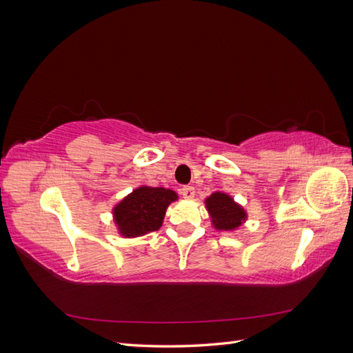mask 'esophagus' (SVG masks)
Instances as JSON below:
<instances>
[{
	"instance_id": "esophagus-1",
	"label": "esophagus",
	"mask_w": 353,
	"mask_h": 353,
	"mask_svg": "<svg viewBox=\"0 0 353 353\" xmlns=\"http://www.w3.org/2000/svg\"><path fill=\"white\" fill-rule=\"evenodd\" d=\"M180 194L183 195V199H188V200L194 199V195H195V190H194V186H183L182 190H180Z\"/></svg>"
}]
</instances>
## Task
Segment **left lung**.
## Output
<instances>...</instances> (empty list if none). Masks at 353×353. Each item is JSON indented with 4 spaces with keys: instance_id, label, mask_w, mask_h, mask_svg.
Returning <instances> with one entry per match:
<instances>
[{
    "instance_id": "obj_1",
    "label": "left lung",
    "mask_w": 353,
    "mask_h": 353,
    "mask_svg": "<svg viewBox=\"0 0 353 353\" xmlns=\"http://www.w3.org/2000/svg\"><path fill=\"white\" fill-rule=\"evenodd\" d=\"M206 208L212 216V223L218 230H236L247 218V214L239 204H236L230 195L223 192L212 194L206 200Z\"/></svg>"
}]
</instances>
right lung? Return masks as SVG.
Masks as SVG:
<instances>
[{"mask_svg":"<svg viewBox=\"0 0 353 353\" xmlns=\"http://www.w3.org/2000/svg\"><path fill=\"white\" fill-rule=\"evenodd\" d=\"M176 199V192L165 188H138L114 208V219L120 233L125 237H137L157 232L168 204Z\"/></svg>","mask_w":353,"mask_h":353,"instance_id":"obj_1","label":"right lung"}]
</instances>
